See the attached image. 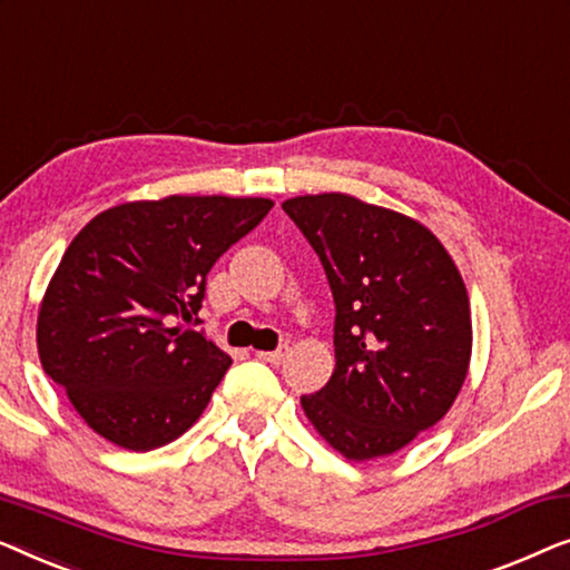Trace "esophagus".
I'll list each match as a JSON object with an SVG mask.
<instances>
[{"instance_id": "34e87169", "label": "esophagus", "mask_w": 570, "mask_h": 570, "mask_svg": "<svg viewBox=\"0 0 570 570\" xmlns=\"http://www.w3.org/2000/svg\"><path fill=\"white\" fill-rule=\"evenodd\" d=\"M255 356L263 358V362H268V364H282L284 358L288 356V346H286V343H282V346H278L276 351H258Z\"/></svg>"}]
</instances>
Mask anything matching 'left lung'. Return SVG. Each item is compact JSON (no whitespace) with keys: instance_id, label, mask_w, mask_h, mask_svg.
I'll return each mask as SVG.
<instances>
[{"instance_id":"left-lung-1","label":"left lung","mask_w":570,"mask_h":570,"mask_svg":"<svg viewBox=\"0 0 570 570\" xmlns=\"http://www.w3.org/2000/svg\"><path fill=\"white\" fill-rule=\"evenodd\" d=\"M333 292L335 368L302 407L333 449L372 460L403 449L452 407L472 323L444 245L407 216L346 194L284 202Z\"/></svg>"}]
</instances>
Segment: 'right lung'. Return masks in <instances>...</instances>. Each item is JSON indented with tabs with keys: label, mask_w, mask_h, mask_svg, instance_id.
<instances>
[{
	"label": "right lung",
	"mask_w": 570,
	"mask_h": 570,
	"mask_svg": "<svg viewBox=\"0 0 570 570\" xmlns=\"http://www.w3.org/2000/svg\"><path fill=\"white\" fill-rule=\"evenodd\" d=\"M271 206L227 196L136 202L98 214L71 239L38 315V354L87 426L131 452L194 426L232 358L188 323L202 325L208 271Z\"/></svg>",
	"instance_id": "obj_1"
}]
</instances>
